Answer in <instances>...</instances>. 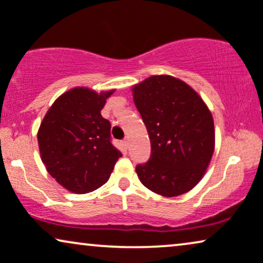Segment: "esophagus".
Listing matches in <instances>:
<instances>
[{
  "label": "esophagus",
  "instance_id": "obj_1",
  "mask_svg": "<svg viewBox=\"0 0 263 263\" xmlns=\"http://www.w3.org/2000/svg\"><path fill=\"white\" fill-rule=\"evenodd\" d=\"M127 138H126V139H124V141H122V145H124L125 146V148H127Z\"/></svg>",
  "mask_w": 263,
  "mask_h": 263
}]
</instances>
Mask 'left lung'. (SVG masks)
Wrapping results in <instances>:
<instances>
[{
    "label": "left lung",
    "mask_w": 263,
    "mask_h": 263,
    "mask_svg": "<svg viewBox=\"0 0 263 263\" xmlns=\"http://www.w3.org/2000/svg\"><path fill=\"white\" fill-rule=\"evenodd\" d=\"M152 145L136 172L141 183L163 197H176L199 183L215 149L212 113L192 87L176 77L152 76L132 86Z\"/></svg>",
    "instance_id": "1"
}]
</instances>
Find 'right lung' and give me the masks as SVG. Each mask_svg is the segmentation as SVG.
<instances>
[{
    "instance_id": "add662e5",
    "label": "right lung",
    "mask_w": 263,
    "mask_h": 263,
    "mask_svg": "<svg viewBox=\"0 0 263 263\" xmlns=\"http://www.w3.org/2000/svg\"><path fill=\"white\" fill-rule=\"evenodd\" d=\"M114 91L73 87L55 100L38 128L45 170L73 194H87L106 184L121 156L110 142V122L101 115Z\"/></svg>"
}]
</instances>
